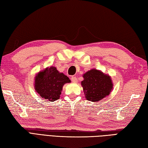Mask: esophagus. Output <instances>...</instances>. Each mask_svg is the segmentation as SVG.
<instances>
[{
	"instance_id": "34e87169",
	"label": "esophagus",
	"mask_w": 148,
	"mask_h": 148,
	"mask_svg": "<svg viewBox=\"0 0 148 148\" xmlns=\"http://www.w3.org/2000/svg\"><path fill=\"white\" fill-rule=\"evenodd\" d=\"M71 81L74 83H77V79L76 76H72L71 77Z\"/></svg>"
}]
</instances>
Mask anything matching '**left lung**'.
I'll return each mask as SVG.
<instances>
[{
    "label": "left lung",
    "instance_id": "1",
    "mask_svg": "<svg viewBox=\"0 0 148 148\" xmlns=\"http://www.w3.org/2000/svg\"><path fill=\"white\" fill-rule=\"evenodd\" d=\"M81 86L87 100L96 102L108 96L113 88L111 77L100 70L92 69L83 76Z\"/></svg>",
    "mask_w": 148,
    "mask_h": 148
}]
</instances>
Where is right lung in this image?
I'll return each mask as SVG.
<instances>
[{
    "label": "right lung",
    "instance_id": "add662e5",
    "mask_svg": "<svg viewBox=\"0 0 148 148\" xmlns=\"http://www.w3.org/2000/svg\"><path fill=\"white\" fill-rule=\"evenodd\" d=\"M34 88L42 99L55 101L60 98L63 86L71 80L65 75L60 72L54 66L48 67L36 74Z\"/></svg>",
    "mask_w": 148,
    "mask_h": 148
}]
</instances>
